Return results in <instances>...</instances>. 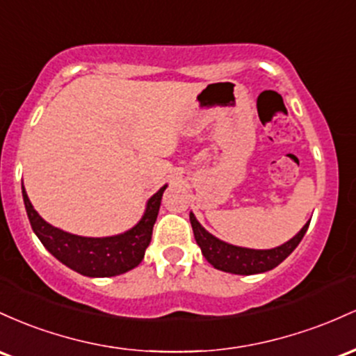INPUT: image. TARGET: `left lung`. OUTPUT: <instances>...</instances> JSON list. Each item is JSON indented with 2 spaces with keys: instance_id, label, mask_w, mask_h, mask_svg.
Returning <instances> with one entry per match:
<instances>
[{
  "instance_id": "obj_1",
  "label": "left lung",
  "mask_w": 356,
  "mask_h": 356,
  "mask_svg": "<svg viewBox=\"0 0 356 356\" xmlns=\"http://www.w3.org/2000/svg\"><path fill=\"white\" fill-rule=\"evenodd\" d=\"M190 222L191 227H193L195 241H197L207 261L215 269L241 275L267 273V270L277 267L299 245V242L305 237L307 227H309V222H307L291 241L282 243V245L267 250H257L232 245V243L220 241V238H217L210 232L203 229L193 213H190Z\"/></svg>"
}]
</instances>
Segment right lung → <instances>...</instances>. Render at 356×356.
Masks as SVG:
<instances>
[{
	"mask_svg": "<svg viewBox=\"0 0 356 356\" xmlns=\"http://www.w3.org/2000/svg\"><path fill=\"white\" fill-rule=\"evenodd\" d=\"M165 190L166 185L147 200L145 215L131 230L113 237H81L43 220L31 205L25 186H22L28 220L40 242L62 264L89 277H113L139 266L151 242Z\"/></svg>",
	"mask_w": 356,
	"mask_h": 356,
	"instance_id": "obj_1",
	"label": "right lung"
}]
</instances>
